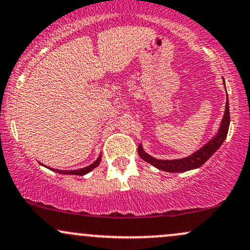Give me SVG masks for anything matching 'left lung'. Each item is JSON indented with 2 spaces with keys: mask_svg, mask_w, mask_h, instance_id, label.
<instances>
[{
  "mask_svg": "<svg viewBox=\"0 0 250 250\" xmlns=\"http://www.w3.org/2000/svg\"><path fill=\"white\" fill-rule=\"evenodd\" d=\"M225 85V80H224ZM226 88V87H225ZM229 104H228V95H227V101L226 106H225V114L222 117L220 125H219L218 133L213 136L211 140L207 142L205 146H201L199 150L194 151L193 154L188 156L184 158H178V159H158L152 157L149 154H146L144 151L142 144L138 146V155L141 156V158L143 161H146V163L154 165L155 167L167 171V172H185L188 170H194L200 167L201 165L205 163L206 161H208L209 157L214 154V152L221 146V144L224 143V141L226 140L227 134H228V128H229Z\"/></svg>",
  "mask_w": 250,
  "mask_h": 250,
  "instance_id": "1",
  "label": "left lung"
}]
</instances>
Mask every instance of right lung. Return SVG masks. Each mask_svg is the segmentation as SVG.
Masks as SVG:
<instances>
[{"label":"right lung","mask_w":250,"mask_h":250,"mask_svg":"<svg viewBox=\"0 0 250 250\" xmlns=\"http://www.w3.org/2000/svg\"><path fill=\"white\" fill-rule=\"evenodd\" d=\"M101 157H102V156L99 155L98 159H96L95 162H93L91 165H88V167H83V169H78V170H58V169H52V167H47V169L55 171V172H58L60 174H77V176H83V174L91 172L93 169H95V167H98L99 164H100ZM42 165H44V164H42ZM44 167H45V165H44Z\"/></svg>","instance_id":"add662e5"}]
</instances>
